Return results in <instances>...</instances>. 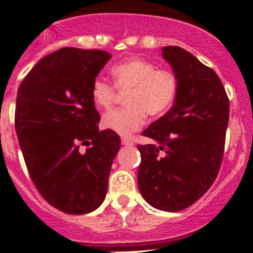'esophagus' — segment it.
<instances>
[{"instance_id":"34e87169","label":"esophagus","mask_w":253,"mask_h":253,"mask_svg":"<svg viewBox=\"0 0 253 253\" xmlns=\"http://www.w3.org/2000/svg\"><path fill=\"white\" fill-rule=\"evenodd\" d=\"M121 142H122V144H125V145H133V141H131L129 138H125V137L121 139Z\"/></svg>"}]
</instances>
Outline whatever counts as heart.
Wrapping results in <instances>:
<instances>
[{"label":"heart","mask_w":253,"mask_h":253,"mask_svg":"<svg viewBox=\"0 0 253 253\" xmlns=\"http://www.w3.org/2000/svg\"><path fill=\"white\" fill-rule=\"evenodd\" d=\"M114 85L95 78L90 96L99 110H110L117 100V92L127 94L122 110L108 112L101 120L104 128L120 136H131L145 122L147 114L163 116L169 111L177 95L178 81L172 71L159 70L142 58H128L111 67Z\"/></svg>","instance_id":"obj_1"}]
</instances>
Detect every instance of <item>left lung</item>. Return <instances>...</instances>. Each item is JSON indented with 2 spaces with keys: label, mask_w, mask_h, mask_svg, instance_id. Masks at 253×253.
Segmentation results:
<instances>
[{
  "label": "left lung",
  "mask_w": 253,
  "mask_h": 253,
  "mask_svg": "<svg viewBox=\"0 0 253 253\" xmlns=\"http://www.w3.org/2000/svg\"><path fill=\"white\" fill-rule=\"evenodd\" d=\"M163 57L177 77V95L172 108L142 132L154 143L138 145V187L152 207L178 211L200 200L218 176L229 99L218 75L192 53L165 46Z\"/></svg>",
  "instance_id": "8db88e82"
}]
</instances>
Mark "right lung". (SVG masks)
<instances>
[{
	"mask_svg": "<svg viewBox=\"0 0 253 253\" xmlns=\"http://www.w3.org/2000/svg\"><path fill=\"white\" fill-rule=\"evenodd\" d=\"M110 58L103 50L60 48L18 89L14 124L25 165L40 195L63 213H90L108 192L121 141L110 129L99 131L90 88Z\"/></svg>",
	"mask_w": 253,
	"mask_h": 253,
	"instance_id": "add662e5",
	"label": "right lung"
}]
</instances>
